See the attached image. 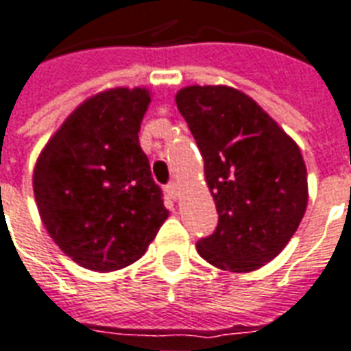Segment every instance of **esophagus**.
I'll use <instances>...</instances> for the list:
<instances>
[{"label": "esophagus", "instance_id": "obj_1", "mask_svg": "<svg viewBox=\"0 0 351 351\" xmlns=\"http://www.w3.org/2000/svg\"><path fill=\"white\" fill-rule=\"evenodd\" d=\"M166 192H168V196L172 197V199H178V197H179V185L176 183V181L168 183V185H166Z\"/></svg>", "mask_w": 351, "mask_h": 351}]
</instances>
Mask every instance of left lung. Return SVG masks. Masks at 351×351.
I'll return each instance as SVG.
<instances>
[{"instance_id":"8db88e82","label":"left lung","mask_w":351,"mask_h":351,"mask_svg":"<svg viewBox=\"0 0 351 351\" xmlns=\"http://www.w3.org/2000/svg\"><path fill=\"white\" fill-rule=\"evenodd\" d=\"M176 104L204 155L218 226L197 254L216 268L252 272L279 255L307 207L300 147L254 99L231 86H185Z\"/></svg>"}]
</instances>
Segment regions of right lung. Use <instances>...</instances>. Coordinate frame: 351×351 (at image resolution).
Returning a JSON list of instances; mask_svg holds the SVG:
<instances>
[{
  "mask_svg": "<svg viewBox=\"0 0 351 351\" xmlns=\"http://www.w3.org/2000/svg\"><path fill=\"white\" fill-rule=\"evenodd\" d=\"M146 88H110L68 116L36 160L33 191L55 244L94 272L146 254L168 218L138 142Z\"/></svg>",
  "mask_w": 351,
  "mask_h": 351,
  "instance_id": "1",
  "label": "right lung"
}]
</instances>
